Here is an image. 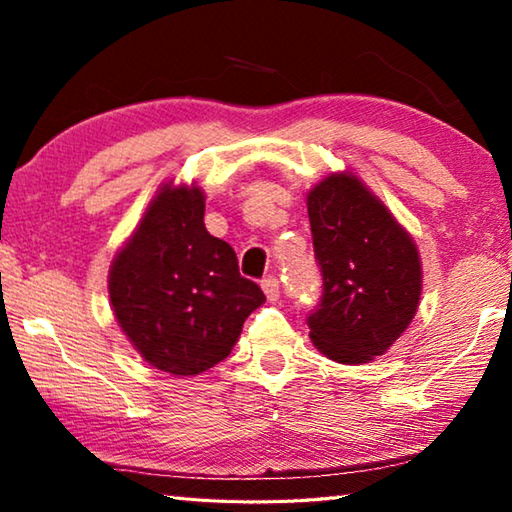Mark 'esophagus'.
I'll list each match as a JSON object with an SVG mask.
<instances>
[{
    "instance_id": "1",
    "label": "esophagus",
    "mask_w": 512,
    "mask_h": 512,
    "mask_svg": "<svg viewBox=\"0 0 512 512\" xmlns=\"http://www.w3.org/2000/svg\"><path fill=\"white\" fill-rule=\"evenodd\" d=\"M262 289H264V293H266V298L271 300V302L280 300V282H277L275 275L264 277V280H262Z\"/></svg>"
}]
</instances>
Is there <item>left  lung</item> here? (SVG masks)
Listing matches in <instances>:
<instances>
[{
	"instance_id": "left-lung-1",
	"label": "left lung",
	"mask_w": 512,
	"mask_h": 512,
	"mask_svg": "<svg viewBox=\"0 0 512 512\" xmlns=\"http://www.w3.org/2000/svg\"><path fill=\"white\" fill-rule=\"evenodd\" d=\"M323 296L309 336L332 361L368 363L400 339L418 311L420 255L388 207L352 173H332L307 194Z\"/></svg>"
}]
</instances>
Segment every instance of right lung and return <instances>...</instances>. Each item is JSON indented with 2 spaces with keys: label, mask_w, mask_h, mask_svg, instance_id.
<instances>
[{
  "label": "right lung",
  "mask_w": 512,
  "mask_h": 512,
  "mask_svg": "<svg viewBox=\"0 0 512 512\" xmlns=\"http://www.w3.org/2000/svg\"><path fill=\"white\" fill-rule=\"evenodd\" d=\"M201 187L164 185L112 259V311L153 368L189 377L228 357L266 300L230 244L205 230Z\"/></svg>",
  "instance_id": "1"
}]
</instances>
